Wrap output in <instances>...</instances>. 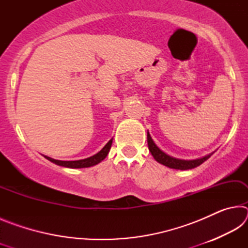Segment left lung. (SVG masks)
Instances as JSON below:
<instances>
[{"instance_id": "left-lung-1", "label": "left lung", "mask_w": 248, "mask_h": 248, "mask_svg": "<svg viewBox=\"0 0 248 248\" xmlns=\"http://www.w3.org/2000/svg\"><path fill=\"white\" fill-rule=\"evenodd\" d=\"M148 145H149V150H150L151 154L153 155V157L156 159L158 163H161V164L170 167V169H175V170H183L195 169V167L202 164L204 161H207V159L212 155V154H209V155H207V156L197 158V159H192V161H185V159H178V158L171 157V156H170V155L165 154L163 151H161L157 148L156 144L153 142L152 138H151L149 132H148Z\"/></svg>"}]
</instances>
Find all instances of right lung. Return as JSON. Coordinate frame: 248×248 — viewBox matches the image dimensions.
Here are the masks:
<instances>
[{
  "label": "right lung",
  "instance_id": "1",
  "mask_svg": "<svg viewBox=\"0 0 248 248\" xmlns=\"http://www.w3.org/2000/svg\"><path fill=\"white\" fill-rule=\"evenodd\" d=\"M111 144H112V139L109 140L108 143L105 145L97 154H95V155H93V156H91L89 158L78 159V161H58V159H53V158L48 157V156H45V157L57 165L70 167V169H83V167L94 166L96 164H98L99 162H102L103 159L107 156L109 150H110V148H111Z\"/></svg>",
  "mask_w": 248,
  "mask_h": 248
}]
</instances>
